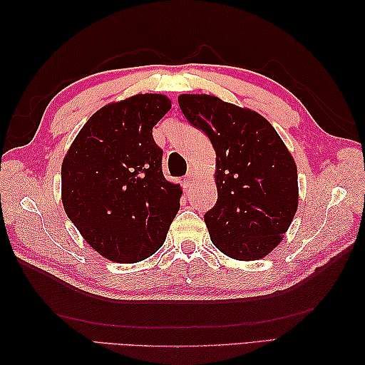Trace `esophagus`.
Here are the masks:
<instances>
[{
	"instance_id": "obj_1",
	"label": "esophagus",
	"mask_w": 365,
	"mask_h": 365,
	"mask_svg": "<svg viewBox=\"0 0 365 365\" xmlns=\"http://www.w3.org/2000/svg\"><path fill=\"white\" fill-rule=\"evenodd\" d=\"M195 177H196V170L190 169L187 177H185V185H187V187H191L192 182H195Z\"/></svg>"
}]
</instances>
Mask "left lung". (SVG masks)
Listing matches in <instances>:
<instances>
[{
    "label": "left lung",
    "mask_w": 365,
    "mask_h": 365,
    "mask_svg": "<svg viewBox=\"0 0 365 365\" xmlns=\"http://www.w3.org/2000/svg\"><path fill=\"white\" fill-rule=\"evenodd\" d=\"M178 105L216 153L218 200L204 216L212 243L235 260L267 257L298 208L293 155L274 127L250 108L208 94H182Z\"/></svg>",
    "instance_id": "left-lung-1"
}]
</instances>
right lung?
Here are the masks:
<instances>
[{"instance_id":"add662e5","label":"right lung","mask_w":365,"mask_h":365,"mask_svg":"<svg viewBox=\"0 0 365 365\" xmlns=\"http://www.w3.org/2000/svg\"><path fill=\"white\" fill-rule=\"evenodd\" d=\"M163 94H136L100 108L61 165L64 210L92 250L136 263L165 243L182 187L163 175L152 128L170 110Z\"/></svg>"}]
</instances>
